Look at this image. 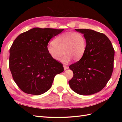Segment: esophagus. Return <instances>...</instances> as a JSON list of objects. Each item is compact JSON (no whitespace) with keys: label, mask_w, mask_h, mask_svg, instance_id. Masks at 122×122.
<instances>
[{"label":"esophagus","mask_w":122,"mask_h":122,"mask_svg":"<svg viewBox=\"0 0 122 122\" xmlns=\"http://www.w3.org/2000/svg\"><path fill=\"white\" fill-rule=\"evenodd\" d=\"M69 68V67H67V66H64V70H67V69H68Z\"/></svg>","instance_id":"obj_1"}]
</instances>
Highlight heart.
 Masks as SVG:
<instances>
[{"instance_id": "heart-1", "label": "heart", "mask_w": 122, "mask_h": 122, "mask_svg": "<svg viewBox=\"0 0 122 122\" xmlns=\"http://www.w3.org/2000/svg\"><path fill=\"white\" fill-rule=\"evenodd\" d=\"M86 48V40L84 35L79 32H66L57 36L53 43L47 46V52L54 60H60L68 64L73 59L77 61L82 57Z\"/></svg>"}]
</instances>
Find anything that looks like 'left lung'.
I'll list each match as a JSON object with an SVG mask.
<instances>
[{
  "instance_id": "left-lung-1",
  "label": "left lung",
  "mask_w": 122,
  "mask_h": 122,
  "mask_svg": "<svg viewBox=\"0 0 122 122\" xmlns=\"http://www.w3.org/2000/svg\"><path fill=\"white\" fill-rule=\"evenodd\" d=\"M86 40V51L80 60L69 66L73 72L69 81L75 93L89 95L101 91L112 76L114 50L109 39L102 33L88 29H75Z\"/></svg>"
}]
</instances>
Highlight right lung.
Returning <instances> with one entry per match:
<instances>
[{
	"label": "right lung",
	"mask_w": 122,
	"mask_h": 122,
	"mask_svg": "<svg viewBox=\"0 0 122 122\" xmlns=\"http://www.w3.org/2000/svg\"><path fill=\"white\" fill-rule=\"evenodd\" d=\"M64 30L36 27L15 40L10 49L9 67L14 81L24 93H45L55 75L64 71L62 64L54 60L47 51L50 39Z\"/></svg>",
	"instance_id": "right-lung-1"
}]
</instances>
